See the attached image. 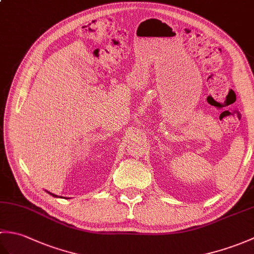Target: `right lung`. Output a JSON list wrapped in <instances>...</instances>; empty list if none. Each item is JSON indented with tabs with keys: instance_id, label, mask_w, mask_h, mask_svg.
Wrapping results in <instances>:
<instances>
[{
	"instance_id": "right-lung-1",
	"label": "right lung",
	"mask_w": 254,
	"mask_h": 254,
	"mask_svg": "<svg viewBox=\"0 0 254 254\" xmlns=\"http://www.w3.org/2000/svg\"><path fill=\"white\" fill-rule=\"evenodd\" d=\"M49 193H50V192H49ZM50 194H52V193H50ZM52 195H53V196H57V195H55V194H52Z\"/></svg>"
}]
</instances>
